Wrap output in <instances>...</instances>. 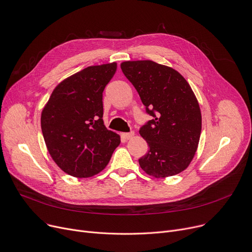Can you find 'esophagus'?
I'll use <instances>...</instances> for the list:
<instances>
[{
  "label": "esophagus",
  "instance_id": "1",
  "mask_svg": "<svg viewBox=\"0 0 252 252\" xmlns=\"http://www.w3.org/2000/svg\"><path fill=\"white\" fill-rule=\"evenodd\" d=\"M133 136H134V132L131 131V132H125V133H122V137L126 140L128 139H131Z\"/></svg>",
  "mask_w": 252,
  "mask_h": 252
}]
</instances>
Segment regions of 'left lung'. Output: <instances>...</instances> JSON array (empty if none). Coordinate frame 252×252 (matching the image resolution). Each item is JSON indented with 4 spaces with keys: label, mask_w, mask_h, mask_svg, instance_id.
<instances>
[{
    "label": "left lung",
    "mask_w": 252,
    "mask_h": 252,
    "mask_svg": "<svg viewBox=\"0 0 252 252\" xmlns=\"http://www.w3.org/2000/svg\"><path fill=\"white\" fill-rule=\"evenodd\" d=\"M122 72L137 91L153 119L140 129L150 151L138 161L156 178L184 171L197 150L201 113L190 85L179 72L154 61H127Z\"/></svg>",
    "instance_id": "8db88e82"
}]
</instances>
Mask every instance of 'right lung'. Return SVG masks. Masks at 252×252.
<instances>
[{
  "label": "right lung",
  "mask_w": 252,
  "mask_h": 252,
  "mask_svg": "<svg viewBox=\"0 0 252 252\" xmlns=\"http://www.w3.org/2000/svg\"><path fill=\"white\" fill-rule=\"evenodd\" d=\"M117 63L87 67L59 83L41 112L48 151L65 173L87 178L106 168L120 136L103 124L102 92Z\"/></svg>",
  "instance_id": "obj_1"
}]
</instances>
